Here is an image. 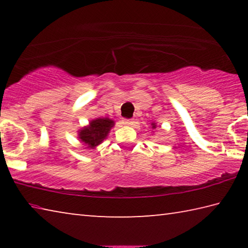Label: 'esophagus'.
I'll list each match as a JSON object with an SVG mask.
<instances>
[{"label":"esophagus","instance_id":"34e87169","mask_svg":"<svg viewBox=\"0 0 248 248\" xmlns=\"http://www.w3.org/2000/svg\"><path fill=\"white\" fill-rule=\"evenodd\" d=\"M123 124H127V125H131L133 124L132 119H129V118H124L123 119Z\"/></svg>","mask_w":248,"mask_h":248}]
</instances>
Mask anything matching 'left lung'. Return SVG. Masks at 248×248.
<instances>
[{
  "label": "left lung",
  "mask_w": 248,
  "mask_h": 248,
  "mask_svg": "<svg viewBox=\"0 0 248 248\" xmlns=\"http://www.w3.org/2000/svg\"><path fill=\"white\" fill-rule=\"evenodd\" d=\"M153 127H154V128H155V124H153Z\"/></svg>",
  "instance_id": "left-lung-1"
}]
</instances>
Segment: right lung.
Returning <instances> with one entry per match:
<instances>
[{
  "mask_svg": "<svg viewBox=\"0 0 248 248\" xmlns=\"http://www.w3.org/2000/svg\"><path fill=\"white\" fill-rule=\"evenodd\" d=\"M114 125V121L109 118H98L91 121L89 127L79 131V139L89 148L98 145L107 137L109 130Z\"/></svg>",
  "mask_w": 248,
  "mask_h": 248,
  "instance_id": "right-lung-1",
  "label": "right lung"
}]
</instances>
